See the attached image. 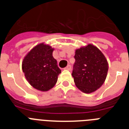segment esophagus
Instances as JSON below:
<instances>
[{"mask_svg":"<svg viewBox=\"0 0 129 129\" xmlns=\"http://www.w3.org/2000/svg\"><path fill=\"white\" fill-rule=\"evenodd\" d=\"M71 68H72V67H71L70 65H68L66 68H65V70H70Z\"/></svg>","mask_w":129,"mask_h":129,"instance_id":"obj_1","label":"esophagus"}]
</instances>
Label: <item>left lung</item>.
<instances>
[{"mask_svg": "<svg viewBox=\"0 0 129 129\" xmlns=\"http://www.w3.org/2000/svg\"><path fill=\"white\" fill-rule=\"evenodd\" d=\"M72 76L77 88L89 94L103 84L108 72V62L96 47L91 44L75 52Z\"/></svg>", "mask_w": 129, "mask_h": 129, "instance_id": "1", "label": "left lung"}]
</instances>
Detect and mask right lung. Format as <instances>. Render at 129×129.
<instances>
[{
  "instance_id": "1",
  "label": "right lung",
  "mask_w": 129,
  "mask_h": 129,
  "mask_svg": "<svg viewBox=\"0 0 129 129\" xmlns=\"http://www.w3.org/2000/svg\"><path fill=\"white\" fill-rule=\"evenodd\" d=\"M53 49L43 43L37 45L25 57L22 63L25 78L33 88L41 91L52 88L61 70L53 57Z\"/></svg>"
}]
</instances>
